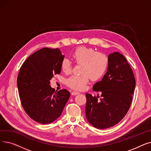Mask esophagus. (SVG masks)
Returning a JSON list of instances; mask_svg holds the SVG:
<instances>
[{
	"mask_svg": "<svg viewBox=\"0 0 151 151\" xmlns=\"http://www.w3.org/2000/svg\"><path fill=\"white\" fill-rule=\"evenodd\" d=\"M79 93H80V92H76V91H73L72 92H71V95H72V96H76V95H78Z\"/></svg>",
	"mask_w": 151,
	"mask_h": 151,
	"instance_id": "obj_1",
	"label": "esophagus"
}]
</instances>
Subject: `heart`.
I'll list each match as a JSON object with an SVG mask.
<instances>
[{
  "mask_svg": "<svg viewBox=\"0 0 151 151\" xmlns=\"http://www.w3.org/2000/svg\"><path fill=\"white\" fill-rule=\"evenodd\" d=\"M72 57L77 63L83 65V74L71 76L66 82L68 87L76 91H81L86 88L89 77L93 81L99 80L104 75L108 67L109 60L107 55L96 51L92 47H78L73 52ZM61 68L64 73H70L72 69L71 62L68 59H63Z\"/></svg>",
  "mask_w": 151,
  "mask_h": 151,
  "instance_id": "obj_1",
  "label": "heart"
}]
</instances>
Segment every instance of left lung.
I'll return each mask as SVG.
<instances>
[{"instance_id": "1", "label": "left lung", "mask_w": 151, "mask_h": 151, "mask_svg": "<svg viewBox=\"0 0 151 151\" xmlns=\"http://www.w3.org/2000/svg\"><path fill=\"white\" fill-rule=\"evenodd\" d=\"M108 60L106 73L93 86V91L101 92L102 97L86 93L87 120L99 129L111 127L122 119L131 105L136 84L133 71L122 54L111 53Z\"/></svg>"}]
</instances>
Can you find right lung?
<instances>
[{"instance_id":"1","label":"right lung","mask_w":151,"mask_h":151,"mask_svg":"<svg viewBox=\"0 0 151 151\" xmlns=\"http://www.w3.org/2000/svg\"><path fill=\"white\" fill-rule=\"evenodd\" d=\"M64 56L58 48L44 47L30 55L20 68L17 86L22 106L38 123L56 120L69 99L67 90L55 92L50 84L54 75L60 73Z\"/></svg>"}]
</instances>
